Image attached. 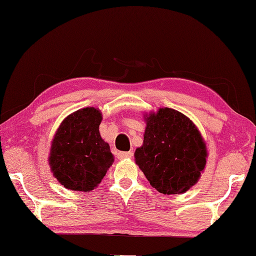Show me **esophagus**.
Masks as SVG:
<instances>
[{"mask_svg": "<svg viewBox=\"0 0 256 256\" xmlns=\"http://www.w3.org/2000/svg\"><path fill=\"white\" fill-rule=\"evenodd\" d=\"M132 156V152H118V160H124V158H130Z\"/></svg>", "mask_w": 256, "mask_h": 256, "instance_id": "1", "label": "esophagus"}]
</instances>
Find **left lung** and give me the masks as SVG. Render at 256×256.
Returning a JSON list of instances; mask_svg holds the SVG:
<instances>
[{
    "mask_svg": "<svg viewBox=\"0 0 256 256\" xmlns=\"http://www.w3.org/2000/svg\"><path fill=\"white\" fill-rule=\"evenodd\" d=\"M143 118V144L135 150V163L160 194H184L197 184L206 166L208 154L200 132L172 108H158Z\"/></svg>",
    "mask_w": 256,
    "mask_h": 256,
    "instance_id": "obj_1",
    "label": "left lung"
}]
</instances>
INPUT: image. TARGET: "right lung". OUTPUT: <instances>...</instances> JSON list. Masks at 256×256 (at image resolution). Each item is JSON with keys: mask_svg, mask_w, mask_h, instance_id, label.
<instances>
[{"mask_svg": "<svg viewBox=\"0 0 256 256\" xmlns=\"http://www.w3.org/2000/svg\"><path fill=\"white\" fill-rule=\"evenodd\" d=\"M102 114L86 107L62 121L52 138L48 166L54 178L73 191H92L114 162L110 144L99 132Z\"/></svg>", "mask_w": 256, "mask_h": 256, "instance_id": "right-lung-1", "label": "right lung"}]
</instances>
